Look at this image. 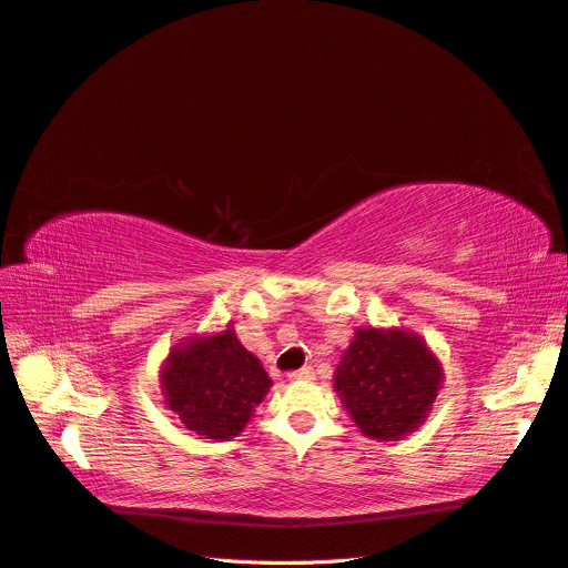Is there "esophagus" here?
I'll return each mask as SVG.
<instances>
[{"label":"esophagus","instance_id":"esophagus-1","mask_svg":"<svg viewBox=\"0 0 568 568\" xmlns=\"http://www.w3.org/2000/svg\"><path fill=\"white\" fill-rule=\"evenodd\" d=\"M290 381H314V368L312 366H304L300 371H293V374L287 376Z\"/></svg>","mask_w":568,"mask_h":568}]
</instances>
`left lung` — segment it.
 I'll list each match as a JSON object with an SVG mask.
<instances>
[{"instance_id":"1","label":"left lung","mask_w":568,"mask_h":568,"mask_svg":"<svg viewBox=\"0 0 568 568\" xmlns=\"http://www.w3.org/2000/svg\"><path fill=\"white\" fill-rule=\"evenodd\" d=\"M445 371L414 331L356 328L339 356L333 387L366 437L395 443L426 424Z\"/></svg>"}]
</instances>
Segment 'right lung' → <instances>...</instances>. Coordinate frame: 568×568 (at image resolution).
<instances>
[{"instance_id": "add662e5", "label": "right lung", "mask_w": 568, "mask_h": 568, "mask_svg": "<svg viewBox=\"0 0 568 568\" xmlns=\"http://www.w3.org/2000/svg\"><path fill=\"white\" fill-rule=\"evenodd\" d=\"M271 385L262 362L242 347L231 323L178 343L159 371L164 407L187 430L219 443L245 430Z\"/></svg>"}]
</instances>
